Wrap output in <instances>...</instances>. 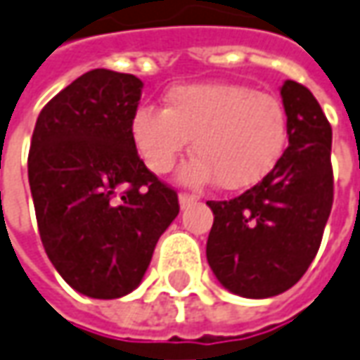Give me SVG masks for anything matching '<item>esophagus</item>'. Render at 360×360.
<instances>
[{
  "label": "esophagus",
  "mask_w": 360,
  "mask_h": 360,
  "mask_svg": "<svg viewBox=\"0 0 360 360\" xmlns=\"http://www.w3.org/2000/svg\"><path fill=\"white\" fill-rule=\"evenodd\" d=\"M180 208H186V206H190V204H194L196 202V196L194 194H188V192H180Z\"/></svg>",
  "instance_id": "1"
}]
</instances>
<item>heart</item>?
Masks as SVG:
<instances>
[{"instance_id":"b5f03b06","label":"heart","mask_w":360,"mask_h":360,"mask_svg":"<svg viewBox=\"0 0 360 360\" xmlns=\"http://www.w3.org/2000/svg\"><path fill=\"white\" fill-rule=\"evenodd\" d=\"M130 136L154 174H168L192 141V158L180 172L190 186L214 184L238 192L262 182L285 154L289 117L274 95L238 83L176 84L164 110L141 107Z\"/></svg>"}]
</instances>
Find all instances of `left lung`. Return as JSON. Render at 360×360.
I'll return each mask as SVG.
<instances>
[{
    "mask_svg": "<svg viewBox=\"0 0 360 360\" xmlns=\"http://www.w3.org/2000/svg\"><path fill=\"white\" fill-rule=\"evenodd\" d=\"M289 146L276 168L242 196L214 202L208 264L228 291L274 297L293 287L317 255L333 206V130L307 86H281Z\"/></svg>",
    "mask_w": 360,
    "mask_h": 360,
    "instance_id": "obj_1",
    "label": "left lung"
}]
</instances>
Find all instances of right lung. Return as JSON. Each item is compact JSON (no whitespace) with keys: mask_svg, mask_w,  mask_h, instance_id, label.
I'll list each match as a JSON object with an SVG mask.
<instances>
[{"mask_svg":"<svg viewBox=\"0 0 360 360\" xmlns=\"http://www.w3.org/2000/svg\"><path fill=\"white\" fill-rule=\"evenodd\" d=\"M142 81L93 69L43 107L27 172L43 248L59 276L93 299L136 289L178 194L144 166L130 136Z\"/></svg>","mask_w":360,"mask_h":360,"instance_id":"obj_1","label":"right lung"}]
</instances>
